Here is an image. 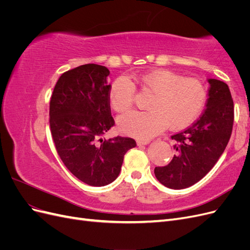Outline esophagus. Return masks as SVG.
Here are the masks:
<instances>
[{
    "instance_id": "34e87169",
    "label": "esophagus",
    "mask_w": 250,
    "mask_h": 250,
    "mask_svg": "<svg viewBox=\"0 0 250 250\" xmlns=\"http://www.w3.org/2000/svg\"><path fill=\"white\" fill-rule=\"evenodd\" d=\"M150 143V140H138L137 141V144L139 146H142V145H147V144Z\"/></svg>"
}]
</instances>
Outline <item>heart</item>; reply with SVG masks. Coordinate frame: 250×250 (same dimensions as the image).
<instances>
[{
	"label": "heart",
	"mask_w": 250,
	"mask_h": 250,
	"mask_svg": "<svg viewBox=\"0 0 250 250\" xmlns=\"http://www.w3.org/2000/svg\"><path fill=\"white\" fill-rule=\"evenodd\" d=\"M143 92L152 94L147 102V111H133L118 119L120 131L139 139H150L166 126L181 129L192 124L202 112L208 99L203 83L195 78H184L167 70L156 69L142 74L138 79ZM135 86L126 77H119L109 89V103L118 112L132 106Z\"/></svg>",
	"instance_id": "obj_1"
}]
</instances>
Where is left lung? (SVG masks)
<instances>
[{
    "label": "left lung",
    "instance_id": "obj_1",
    "mask_svg": "<svg viewBox=\"0 0 250 250\" xmlns=\"http://www.w3.org/2000/svg\"><path fill=\"white\" fill-rule=\"evenodd\" d=\"M208 99L203 115L185 131L172 135L177 151L171 163L155 167L157 180L165 187L180 190L195 185L214 167L230 139L233 101L229 85L208 79Z\"/></svg>",
    "mask_w": 250,
    "mask_h": 250
}]
</instances>
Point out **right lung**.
Segmentation results:
<instances>
[{"label":"right lung","instance_id":"obj_1","mask_svg":"<svg viewBox=\"0 0 250 250\" xmlns=\"http://www.w3.org/2000/svg\"><path fill=\"white\" fill-rule=\"evenodd\" d=\"M109 71L88 63L63 73L50 101V128L56 151L73 175L86 185L103 187L120 174L133 139L103 135L115 125L109 104Z\"/></svg>","mask_w":250,"mask_h":250}]
</instances>
